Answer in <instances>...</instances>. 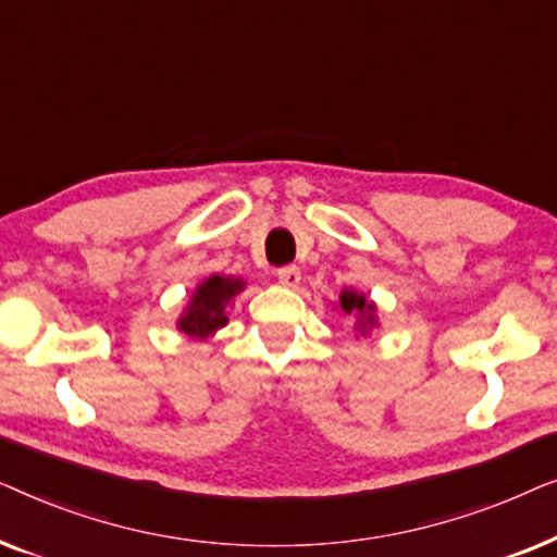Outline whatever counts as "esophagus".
<instances>
[{"label": "esophagus", "instance_id": "34e87169", "mask_svg": "<svg viewBox=\"0 0 557 557\" xmlns=\"http://www.w3.org/2000/svg\"><path fill=\"white\" fill-rule=\"evenodd\" d=\"M278 284L296 288L301 284V271L296 265H284V269H278Z\"/></svg>", "mask_w": 557, "mask_h": 557}]
</instances>
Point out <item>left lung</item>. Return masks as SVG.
<instances>
[{
  "instance_id": "left-lung-1",
  "label": "left lung",
  "mask_w": 557,
  "mask_h": 557,
  "mask_svg": "<svg viewBox=\"0 0 557 557\" xmlns=\"http://www.w3.org/2000/svg\"><path fill=\"white\" fill-rule=\"evenodd\" d=\"M337 309L355 319V332L360 334V337H368V334L380 324L377 304L368 299L362 292H355V288H342Z\"/></svg>"
}]
</instances>
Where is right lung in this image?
<instances>
[{
    "instance_id": "add662e5",
    "label": "right lung",
    "mask_w": 557,
    "mask_h": 557,
    "mask_svg": "<svg viewBox=\"0 0 557 557\" xmlns=\"http://www.w3.org/2000/svg\"><path fill=\"white\" fill-rule=\"evenodd\" d=\"M246 288V281L240 276H212L202 278L189 296L187 307L182 309L177 319V330L187 339H210L218 330L227 324V309L233 307V299Z\"/></svg>"
}]
</instances>
